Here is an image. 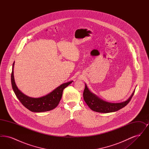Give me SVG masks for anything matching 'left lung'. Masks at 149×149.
Returning <instances> with one entry per match:
<instances>
[{"instance_id": "1", "label": "left lung", "mask_w": 149, "mask_h": 149, "mask_svg": "<svg viewBox=\"0 0 149 149\" xmlns=\"http://www.w3.org/2000/svg\"><path fill=\"white\" fill-rule=\"evenodd\" d=\"M135 91L128 99L123 102L112 103L105 102L98 98L97 95L91 92L85 84L83 92V98L85 103L93 111L99 113H110L120 110L126 106L133 97Z\"/></svg>"}]
</instances>
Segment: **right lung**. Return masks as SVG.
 <instances>
[{
    "label": "right lung",
    "instance_id": "obj_1",
    "mask_svg": "<svg viewBox=\"0 0 149 149\" xmlns=\"http://www.w3.org/2000/svg\"><path fill=\"white\" fill-rule=\"evenodd\" d=\"M13 64L11 74V83L14 93L22 104L31 112H43L52 110L58 104L63 95L64 89L70 84L72 81L60 85L49 94L40 98H32L24 94L18 89L14 81Z\"/></svg>",
    "mask_w": 149,
    "mask_h": 149
}]
</instances>
